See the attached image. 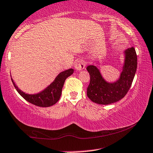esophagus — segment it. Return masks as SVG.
I'll use <instances>...</instances> for the list:
<instances>
[{
	"instance_id": "1",
	"label": "esophagus",
	"mask_w": 153,
	"mask_h": 153,
	"mask_svg": "<svg viewBox=\"0 0 153 153\" xmlns=\"http://www.w3.org/2000/svg\"><path fill=\"white\" fill-rule=\"evenodd\" d=\"M85 65L86 62H85L83 60H81V59L77 60L74 65L75 68L76 69L77 71H82V70H83L85 68Z\"/></svg>"
}]
</instances>
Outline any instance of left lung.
<instances>
[{
  "mask_svg": "<svg viewBox=\"0 0 153 153\" xmlns=\"http://www.w3.org/2000/svg\"><path fill=\"white\" fill-rule=\"evenodd\" d=\"M125 62L120 78L115 82H108L95 65H88L87 71L91 81L87 88V95L93 102L101 105L116 102L127 94L135 77L137 65V54L133 47L125 51Z\"/></svg>",
  "mask_w": 153,
  "mask_h": 153,
  "instance_id": "1",
  "label": "left lung"
}]
</instances>
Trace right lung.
I'll return each mask as SVG.
<instances>
[{"mask_svg":"<svg viewBox=\"0 0 153 153\" xmlns=\"http://www.w3.org/2000/svg\"><path fill=\"white\" fill-rule=\"evenodd\" d=\"M73 73V69L66 70L62 71L56 77L55 80L50 85L44 89L39 93L33 95L27 94L23 93L16 85L15 82L11 78L13 84L18 93L27 102L39 107H50L56 104L60 99L62 93V88L63 87L64 82L68 77Z\"/></svg>","mask_w":153,"mask_h":153,"instance_id":"add662e5","label":"right lung"}]
</instances>
